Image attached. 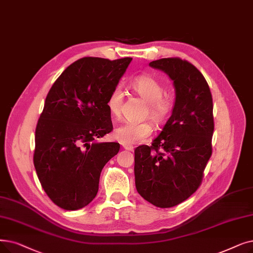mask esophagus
Wrapping results in <instances>:
<instances>
[{"mask_svg":"<svg viewBox=\"0 0 253 253\" xmlns=\"http://www.w3.org/2000/svg\"><path fill=\"white\" fill-rule=\"evenodd\" d=\"M122 146H123V148H124L125 150H127V151H133V149H134V147L131 146V145H125V144H123Z\"/></svg>","mask_w":253,"mask_h":253,"instance_id":"34e87169","label":"esophagus"}]
</instances>
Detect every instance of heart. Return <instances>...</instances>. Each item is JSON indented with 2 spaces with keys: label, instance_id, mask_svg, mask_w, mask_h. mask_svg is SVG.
<instances>
[{
  "label": "heart",
  "instance_id": "heart-1",
  "mask_svg": "<svg viewBox=\"0 0 253 253\" xmlns=\"http://www.w3.org/2000/svg\"><path fill=\"white\" fill-rule=\"evenodd\" d=\"M132 89L140 98L148 103L147 116L154 123L163 124L169 117L173 102L169 96H163L164 87L159 81L148 74L138 75L131 82ZM124 94L121 86H116L109 93L106 106L113 117H120L122 111ZM152 126L147 123L126 122L115 129L114 136L117 140L125 145H135L146 140L152 134Z\"/></svg>",
  "mask_w": 253,
  "mask_h": 253
}]
</instances>
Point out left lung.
Segmentation results:
<instances>
[{"label": "left lung", "instance_id": "1", "mask_svg": "<svg viewBox=\"0 0 253 253\" xmlns=\"http://www.w3.org/2000/svg\"><path fill=\"white\" fill-rule=\"evenodd\" d=\"M149 65L169 76L175 100L152 146L134 151L135 187L152 205L170 208L187 200L202 183L212 155L213 100L204 75L188 61L164 58Z\"/></svg>", "mask_w": 253, "mask_h": 253}]
</instances>
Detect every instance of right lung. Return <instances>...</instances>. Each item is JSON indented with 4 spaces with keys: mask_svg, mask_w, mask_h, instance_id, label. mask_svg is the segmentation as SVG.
<instances>
[{
    "mask_svg": "<svg viewBox=\"0 0 253 253\" xmlns=\"http://www.w3.org/2000/svg\"><path fill=\"white\" fill-rule=\"evenodd\" d=\"M132 58L85 57L72 63L46 96L35 131L34 167L42 188L64 210L89 205L118 142H98L113 130L106 100Z\"/></svg>",
    "mask_w": 253,
    "mask_h": 253,
    "instance_id": "add662e5",
    "label": "right lung"
}]
</instances>
